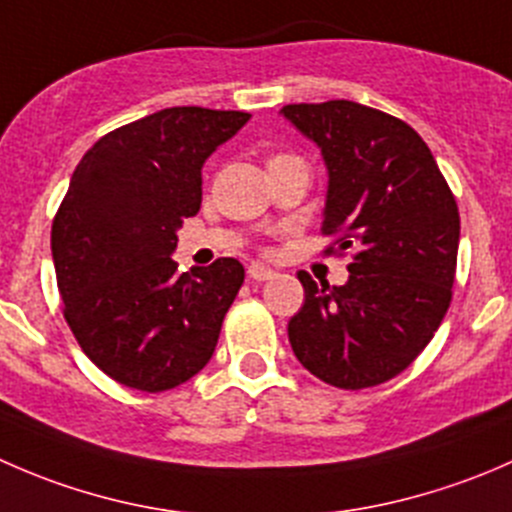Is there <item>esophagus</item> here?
<instances>
[{"instance_id": "obj_1", "label": "esophagus", "mask_w": 512, "mask_h": 512, "mask_svg": "<svg viewBox=\"0 0 512 512\" xmlns=\"http://www.w3.org/2000/svg\"><path fill=\"white\" fill-rule=\"evenodd\" d=\"M247 275H250V280H255V282H267V280H272L277 272L270 270L267 265H262V262H252V265L247 267Z\"/></svg>"}]
</instances>
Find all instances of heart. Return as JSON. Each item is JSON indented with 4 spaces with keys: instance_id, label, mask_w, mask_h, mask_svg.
<instances>
[{
    "instance_id": "obj_1",
    "label": "heart",
    "mask_w": 512,
    "mask_h": 512,
    "mask_svg": "<svg viewBox=\"0 0 512 512\" xmlns=\"http://www.w3.org/2000/svg\"><path fill=\"white\" fill-rule=\"evenodd\" d=\"M277 158H280V156H277Z\"/></svg>"
}]
</instances>
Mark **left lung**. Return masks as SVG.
<instances>
[{
    "label": "left lung",
    "mask_w": 512,
    "mask_h": 512,
    "mask_svg": "<svg viewBox=\"0 0 512 512\" xmlns=\"http://www.w3.org/2000/svg\"><path fill=\"white\" fill-rule=\"evenodd\" d=\"M282 116L322 151L324 235L352 250L349 280L299 272L304 304L287 324L299 364L337 389H369L426 349L451 304L461 218L423 138L354 101L289 103Z\"/></svg>",
    "instance_id": "8db88e82"
}]
</instances>
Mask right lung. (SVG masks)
Here are the masks:
<instances>
[{
  "label": "right lung",
  "mask_w": 512,
  "mask_h": 512,
  "mask_svg": "<svg viewBox=\"0 0 512 512\" xmlns=\"http://www.w3.org/2000/svg\"><path fill=\"white\" fill-rule=\"evenodd\" d=\"M250 113L175 106L98 138L51 225L56 285L84 354L128 389H175L210 361L245 267L178 275V230L203 200V163Z\"/></svg>",
  "instance_id": "right-lung-1"
}]
</instances>
